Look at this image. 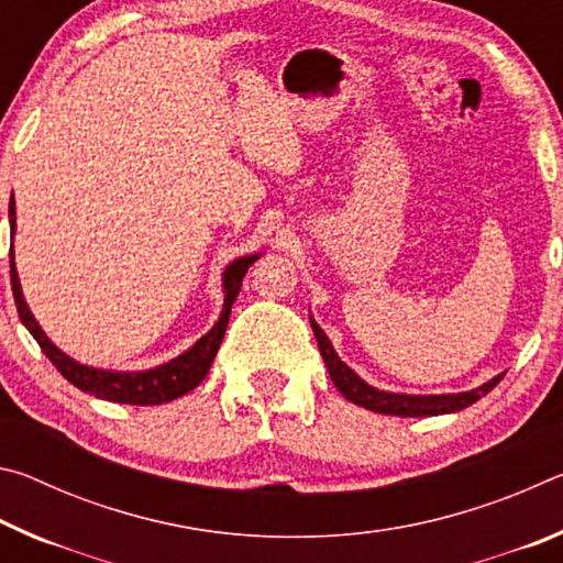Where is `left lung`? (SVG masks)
<instances>
[{"label":"left lung","mask_w":563,"mask_h":563,"mask_svg":"<svg viewBox=\"0 0 563 563\" xmlns=\"http://www.w3.org/2000/svg\"><path fill=\"white\" fill-rule=\"evenodd\" d=\"M312 332L318 338V347L320 355L325 360L330 379L335 383V387L342 393V397H347L352 405H360L365 409H373V412L379 415H397V417H430V415H446V412H460V409L474 405L476 399L492 393L494 387L501 383V377H494L492 383L482 385L472 389V393H462V395H432V397H419V395H393V393H379V389L369 387L367 383L352 373V369L342 362L335 350H332L330 340L325 332L320 330L316 320L310 318Z\"/></svg>","instance_id":"left-lung-1"}]
</instances>
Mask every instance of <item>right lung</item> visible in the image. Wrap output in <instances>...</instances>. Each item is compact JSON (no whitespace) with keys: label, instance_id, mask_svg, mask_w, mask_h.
<instances>
[{"label":"right lung","instance_id":"obj_1","mask_svg":"<svg viewBox=\"0 0 563 563\" xmlns=\"http://www.w3.org/2000/svg\"><path fill=\"white\" fill-rule=\"evenodd\" d=\"M9 225H16L14 218V198L9 201ZM9 268H12V292H14V302H16V312L19 320L24 322L26 330L32 332L34 340L40 342V347L46 357L52 360V365L59 369V373L69 379L74 387H79L81 393H89L93 397L109 399V402H121V405H164L176 399L180 395H186L194 389L196 385H201V379L208 375L211 369V362L216 357L218 347H221V340L225 335L228 328V318H231V305L235 300L238 290H241L243 275L247 268L255 263L258 255H247V258H238L231 263L223 273V288H225V302H223V312L213 330L203 335L196 342L194 347L184 355L166 362V365L146 369V373H109V369H93L87 365H79L71 357H66L59 347H54L49 338L44 335L40 322L34 320V316L26 308L22 288H19V275L14 268V251L9 245Z\"/></svg>","mask_w":563,"mask_h":563}]
</instances>
